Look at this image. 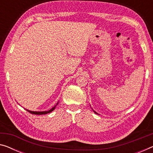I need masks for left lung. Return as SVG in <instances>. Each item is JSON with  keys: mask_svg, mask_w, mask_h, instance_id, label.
I'll return each instance as SVG.
<instances>
[{"mask_svg": "<svg viewBox=\"0 0 153 153\" xmlns=\"http://www.w3.org/2000/svg\"><path fill=\"white\" fill-rule=\"evenodd\" d=\"M94 112H95V111H94ZM95 113H96V114H97V113H96V112H95Z\"/></svg>", "mask_w": 153, "mask_h": 153, "instance_id": "1", "label": "left lung"}]
</instances>
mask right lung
<instances>
[{"label":"right lung","mask_w":153,"mask_h":153,"mask_svg":"<svg viewBox=\"0 0 153 153\" xmlns=\"http://www.w3.org/2000/svg\"><path fill=\"white\" fill-rule=\"evenodd\" d=\"M56 106H55L54 107H53L52 109L49 110V111H29V110H27L28 111H29V113H30V114H36V115H42V114H48V113H51V111H53L54 109H55Z\"/></svg>","instance_id":"obj_1"}]
</instances>
